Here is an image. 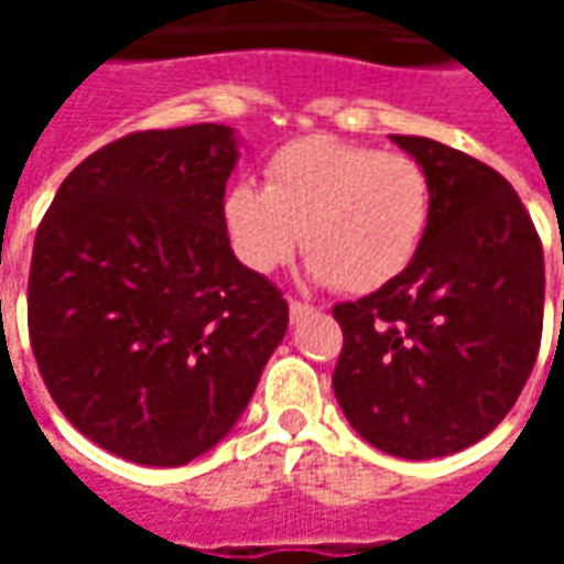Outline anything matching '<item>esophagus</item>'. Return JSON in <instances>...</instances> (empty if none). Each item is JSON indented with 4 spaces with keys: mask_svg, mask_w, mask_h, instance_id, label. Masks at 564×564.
<instances>
[{
    "mask_svg": "<svg viewBox=\"0 0 564 564\" xmlns=\"http://www.w3.org/2000/svg\"><path fill=\"white\" fill-rule=\"evenodd\" d=\"M314 307L307 305V302H295V299H290V317L299 319V317H305V314H311Z\"/></svg>",
    "mask_w": 564,
    "mask_h": 564,
    "instance_id": "34e87169",
    "label": "esophagus"
}]
</instances>
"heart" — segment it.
<instances>
[{
  "instance_id": "heart-1",
  "label": "heart",
  "mask_w": 564,
  "mask_h": 564,
  "mask_svg": "<svg viewBox=\"0 0 564 564\" xmlns=\"http://www.w3.org/2000/svg\"><path fill=\"white\" fill-rule=\"evenodd\" d=\"M432 189L404 153L305 135L265 165V189L229 186L223 220L247 269L271 274L305 245L311 278L344 293H375L395 281L423 245Z\"/></svg>"
}]
</instances>
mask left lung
Masks as SVG:
<instances>
[{
    "label": "left lung",
    "instance_id": "8db88e82",
    "mask_svg": "<svg viewBox=\"0 0 564 564\" xmlns=\"http://www.w3.org/2000/svg\"><path fill=\"white\" fill-rule=\"evenodd\" d=\"M392 141L429 177V226L395 281L332 307L344 332L332 390L371 447L435 459L520 399L544 329V247L496 169L441 141Z\"/></svg>",
    "mask_w": 564,
    "mask_h": 564
}]
</instances>
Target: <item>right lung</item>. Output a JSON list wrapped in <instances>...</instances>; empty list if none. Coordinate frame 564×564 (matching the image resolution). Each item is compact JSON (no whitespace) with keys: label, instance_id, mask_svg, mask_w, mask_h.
Wrapping results in <instances>:
<instances>
[{"label":"right lung","instance_id":"1","mask_svg":"<svg viewBox=\"0 0 564 564\" xmlns=\"http://www.w3.org/2000/svg\"><path fill=\"white\" fill-rule=\"evenodd\" d=\"M235 160L220 123L132 132L68 174L35 232L26 311L44 387L120 459L202 456L283 341L286 299L229 247Z\"/></svg>","mask_w":564,"mask_h":564}]
</instances>
